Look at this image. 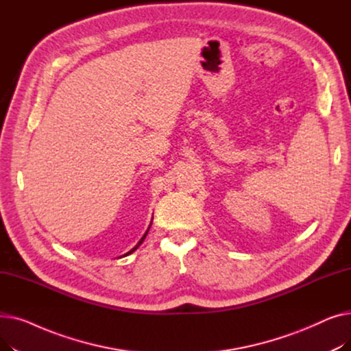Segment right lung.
<instances>
[{
    "label": "right lung",
    "mask_w": 351,
    "mask_h": 351,
    "mask_svg": "<svg viewBox=\"0 0 351 351\" xmlns=\"http://www.w3.org/2000/svg\"><path fill=\"white\" fill-rule=\"evenodd\" d=\"M151 225H152V223H151ZM151 225H149V228H151ZM147 232H149V229H147V230H146V233H145V234H143V236H142V239H141V241H139V242H138V245H136V246H135V247H134V249H132V250H131V252H128V253H126V254H131V253H132V252H135V250H136V249H138V247H139V246H141V245H142V242H143V241H145V237H146V234H147ZM123 256H125V254H123Z\"/></svg>",
    "instance_id": "1"
}]
</instances>
